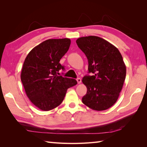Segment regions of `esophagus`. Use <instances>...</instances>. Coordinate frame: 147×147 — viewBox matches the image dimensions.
Instances as JSON below:
<instances>
[{
    "instance_id": "1",
    "label": "esophagus",
    "mask_w": 147,
    "mask_h": 147,
    "mask_svg": "<svg viewBox=\"0 0 147 147\" xmlns=\"http://www.w3.org/2000/svg\"><path fill=\"white\" fill-rule=\"evenodd\" d=\"M76 81H77V82H78V84L81 83V82H82V80H81V78H77Z\"/></svg>"
}]
</instances>
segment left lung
<instances>
[{
    "label": "left lung",
    "instance_id": "1",
    "mask_svg": "<svg viewBox=\"0 0 147 147\" xmlns=\"http://www.w3.org/2000/svg\"><path fill=\"white\" fill-rule=\"evenodd\" d=\"M76 43L88 59V73L93 74L82 80L87 88L82 102L94 111L107 110L117 100L126 78L123 57L114 45L100 37H80Z\"/></svg>",
    "mask_w": 147,
    "mask_h": 147
}]
</instances>
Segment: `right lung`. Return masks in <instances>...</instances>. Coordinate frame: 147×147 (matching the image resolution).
<instances>
[{
    "label": "right lung",
    "mask_w": 147,
    "mask_h": 147,
    "mask_svg": "<svg viewBox=\"0 0 147 147\" xmlns=\"http://www.w3.org/2000/svg\"><path fill=\"white\" fill-rule=\"evenodd\" d=\"M71 44L69 38L49 39L34 47L24 60L21 80L26 95L36 107L49 111L60 105L76 80L58 76L59 61Z\"/></svg>",
    "instance_id": "1"
}]
</instances>
